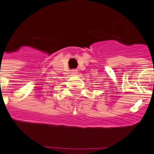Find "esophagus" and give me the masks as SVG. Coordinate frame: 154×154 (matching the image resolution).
<instances>
[{
	"mask_svg": "<svg viewBox=\"0 0 154 154\" xmlns=\"http://www.w3.org/2000/svg\"><path fill=\"white\" fill-rule=\"evenodd\" d=\"M71 74H72V75H76V74H78V70H71Z\"/></svg>",
	"mask_w": 154,
	"mask_h": 154,
	"instance_id": "esophagus-1",
	"label": "esophagus"
}]
</instances>
